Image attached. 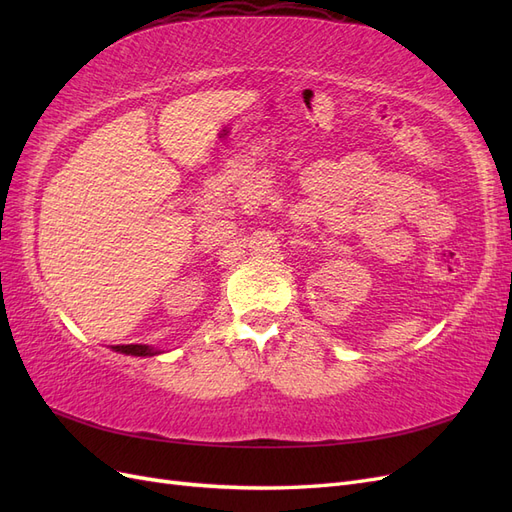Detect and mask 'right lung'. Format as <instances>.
<instances>
[{
  "label": "right lung",
  "instance_id": "obj_1",
  "mask_svg": "<svg viewBox=\"0 0 512 512\" xmlns=\"http://www.w3.org/2000/svg\"><path fill=\"white\" fill-rule=\"evenodd\" d=\"M111 348L119 354H128V356H158L164 352L160 348H153L147 344H128V346H111Z\"/></svg>",
  "mask_w": 512,
  "mask_h": 512
}]
</instances>
